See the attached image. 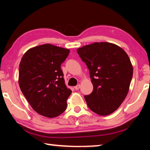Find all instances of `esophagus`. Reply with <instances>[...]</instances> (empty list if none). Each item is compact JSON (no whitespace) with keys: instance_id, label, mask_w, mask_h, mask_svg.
Masks as SVG:
<instances>
[{"instance_id":"34e87169","label":"esophagus","mask_w":150,"mask_h":150,"mask_svg":"<svg viewBox=\"0 0 150 150\" xmlns=\"http://www.w3.org/2000/svg\"><path fill=\"white\" fill-rule=\"evenodd\" d=\"M80 87H81L80 85H77V86H75V87L74 88H75V90H78V89H79Z\"/></svg>"}]
</instances>
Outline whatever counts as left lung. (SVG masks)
Listing matches in <instances>:
<instances>
[{
    "label": "left lung",
    "mask_w": 150,
    "mask_h": 150,
    "mask_svg": "<svg viewBox=\"0 0 150 150\" xmlns=\"http://www.w3.org/2000/svg\"><path fill=\"white\" fill-rule=\"evenodd\" d=\"M90 72L93 91L85 95L94 112L106 116L115 112L125 99L133 76V67L126 53L118 45L96 42L77 49Z\"/></svg>",
    "instance_id": "obj_1"
}]
</instances>
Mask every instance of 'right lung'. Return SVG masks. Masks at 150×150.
Returning a JSON list of instances; mask_svg holds the SVG:
<instances>
[{"mask_svg":"<svg viewBox=\"0 0 150 150\" xmlns=\"http://www.w3.org/2000/svg\"><path fill=\"white\" fill-rule=\"evenodd\" d=\"M69 50L52 44L31 48L19 65L20 88L34 110L45 117L54 118L67 108L71 90L65 85L61 65Z\"/></svg>","mask_w":150,"mask_h":150,"instance_id":"right-lung-1","label":"right lung"}]
</instances>
